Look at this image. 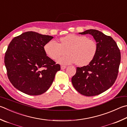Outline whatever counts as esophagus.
Instances as JSON below:
<instances>
[{
    "mask_svg": "<svg viewBox=\"0 0 127 127\" xmlns=\"http://www.w3.org/2000/svg\"><path fill=\"white\" fill-rule=\"evenodd\" d=\"M61 69H65L66 68V66L65 65H62L61 66Z\"/></svg>",
    "mask_w": 127,
    "mask_h": 127,
    "instance_id": "1",
    "label": "esophagus"
}]
</instances>
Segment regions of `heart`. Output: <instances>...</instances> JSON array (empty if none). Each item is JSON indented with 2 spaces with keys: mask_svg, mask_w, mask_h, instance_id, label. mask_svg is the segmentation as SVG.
I'll return each instance as SVG.
<instances>
[{
  "mask_svg": "<svg viewBox=\"0 0 127 127\" xmlns=\"http://www.w3.org/2000/svg\"><path fill=\"white\" fill-rule=\"evenodd\" d=\"M59 43L49 41L44 47L47 56L57 60L66 52L67 55L60 58L58 62L62 64L75 63L79 66L89 64L97 52V44L94 40L83 35L69 34L59 39Z\"/></svg>",
  "mask_w": 127,
  "mask_h": 127,
  "instance_id": "b5f03b06",
  "label": "heart"
}]
</instances>
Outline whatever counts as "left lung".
Here are the masks:
<instances>
[{
  "label": "left lung",
  "mask_w": 127,
  "mask_h": 127,
  "mask_svg": "<svg viewBox=\"0 0 127 127\" xmlns=\"http://www.w3.org/2000/svg\"><path fill=\"white\" fill-rule=\"evenodd\" d=\"M79 33L93 36L97 44V52L88 65L77 68L71 83L82 95H98L111 87L116 81L121 63V52L113 39L102 32L89 29Z\"/></svg>",
  "instance_id": "left-lung-1"
}]
</instances>
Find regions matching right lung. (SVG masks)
<instances>
[{
  "label": "right lung",
  "instance_id": "right-lung-1",
  "mask_svg": "<svg viewBox=\"0 0 127 127\" xmlns=\"http://www.w3.org/2000/svg\"><path fill=\"white\" fill-rule=\"evenodd\" d=\"M53 37L27 32L9 44L4 63L9 80L15 88L30 95L45 93L61 66L47 56L44 47Z\"/></svg>",
  "mask_w": 127,
  "mask_h": 127
}]
</instances>
